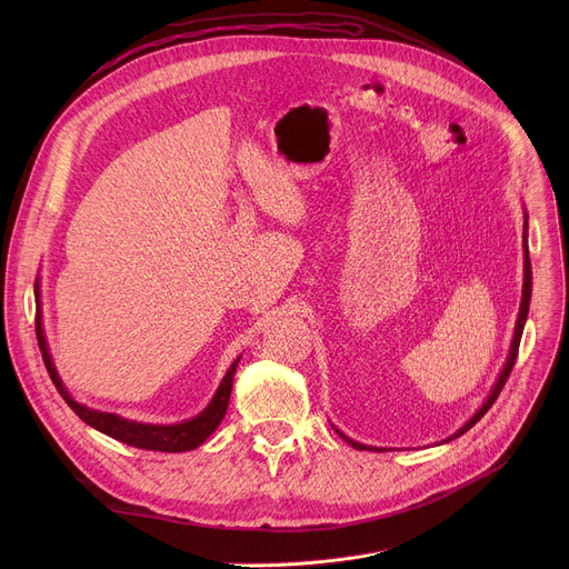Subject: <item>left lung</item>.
<instances>
[{
	"label": "left lung",
	"mask_w": 569,
	"mask_h": 569,
	"mask_svg": "<svg viewBox=\"0 0 569 569\" xmlns=\"http://www.w3.org/2000/svg\"><path fill=\"white\" fill-rule=\"evenodd\" d=\"M523 251H526V258H523V297H521V309H519V318H517V327H515V341H512V350H510V360H507V365H505V369H502V373H500V378H498V382H496V387H493V392H491V397L487 399V403L475 412V417L472 420L463 427V429H459L452 438H459V436H463L470 427H475L477 422L482 420V417L487 415V410L493 406V401L498 399V395H500V390L505 387V382H507V378H510V373H512V369H515V362H517V355H519V343H521V335H523V325H526V318H528V307H530V292H532V269H530V258H528V239H526V226H523ZM339 436L346 440V442H350L355 450H373V447H367V445H362V442H355V440H350V438H346L341 431H339ZM450 438V440H452Z\"/></svg>",
	"instance_id": "8db88e82"
}]
</instances>
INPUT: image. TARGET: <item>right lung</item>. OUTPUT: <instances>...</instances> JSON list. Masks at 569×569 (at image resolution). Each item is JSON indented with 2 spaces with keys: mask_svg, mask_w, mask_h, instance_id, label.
Here are the masks:
<instances>
[{
  "mask_svg": "<svg viewBox=\"0 0 569 569\" xmlns=\"http://www.w3.org/2000/svg\"><path fill=\"white\" fill-rule=\"evenodd\" d=\"M37 300H39V286H37ZM37 339H39V348L43 352V365L50 373L52 385L57 387V392L62 395V399L71 406V410L80 417L82 422H87L89 427H94L97 431L119 440L127 442L131 447H140V450H152V452H189L196 450L198 445H202L212 431L221 425L226 408H228V399H230V390H232V376H234V367L239 362V357L232 362V367L228 369L226 378L221 380L219 390L198 417L193 420L184 422V425H170V427H159V425H138V422H129L117 417L112 412H99V410H89L87 406L76 403L67 390L62 380H59L52 360L48 355V346H46V337H43V325H41V305L37 307Z\"/></svg>",
  "mask_w": 569,
  "mask_h": 569,
  "instance_id": "right-lung-1",
  "label": "right lung"
}]
</instances>
